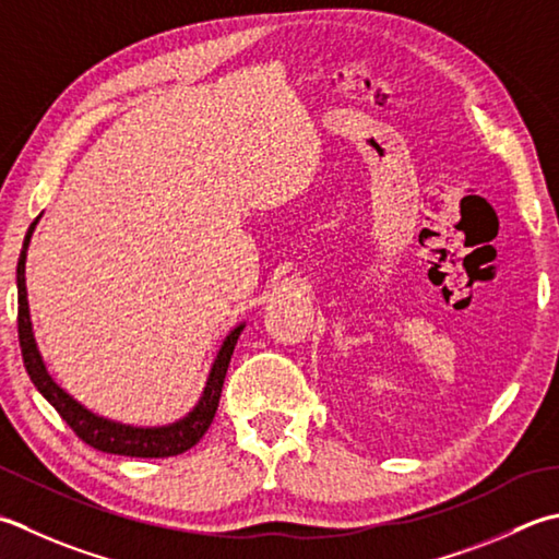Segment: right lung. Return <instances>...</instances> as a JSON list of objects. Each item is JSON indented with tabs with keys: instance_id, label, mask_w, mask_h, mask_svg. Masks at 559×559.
<instances>
[{
	"instance_id": "1",
	"label": "right lung",
	"mask_w": 559,
	"mask_h": 559,
	"mask_svg": "<svg viewBox=\"0 0 559 559\" xmlns=\"http://www.w3.org/2000/svg\"><path fill=\"white\" fill-rule=\"evenodd\" d=\"M36 227V221L31 223L26 239H24V251L19 257L16 266V286H19V344H21V356H24V366L28 370V378L38 392L46 397L55 412L68 421L70 429L80 436V439L96 448L102 453H114V455H130V457H169L189 451L195 443L203 439L207 426L213 424V417L217 412V402H221L223 382L227 376L229 358H233L235 344L239 338L242 326L225 338V344L217 354L211 378H207V385L203 390L201 402L195 404V409L183 417L181 421L171 426H162V429H135V426H123L116 421H108L104 417H96L90 409H84L80 402H74L68 392H64L58 382H55L46 366H43V358L38 354L36 338H33L31 330V314H28V300H26V249L31 242V233Z\"/></svg>"
}]
</instances>
